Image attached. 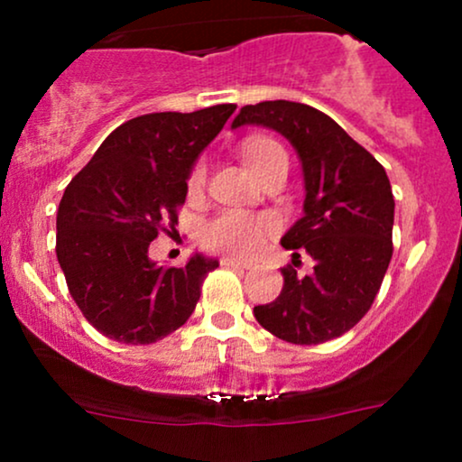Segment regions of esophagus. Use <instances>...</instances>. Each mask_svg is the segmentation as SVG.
I'll use <instances>...</instances> for the list:
<instances>
[{"mask_svg":"<svg viewBox=\"0 0 462 462\" xmlns=\"http://www.w3.org/2000/svg\"><path fill=\"white\" fill-rule=\"evenodd\" d=\"M221 264H224V267H232V269H249V267H252V263L236 261V258H224Z\"/></svg>","mask_w":462,"mask_h":462,"instance_id":"esophagus-1","label":"esophagus"}]
</instances>
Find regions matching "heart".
Listing matches in <instances>:
<instances>
[{"mask_svg":"<svg viewBox=\"0 0 462 462\" xmlns=\"http://www.w3.org/2000/svg\"><path fill=\"white\" fill-rule=\"evenodd\" d=\"M284 156V150L278 143L272 139H252L243 150V158L249 171L256 176L258 171L273 158ZM286 158V156H284ZM206 180V164L198 162L189 176V190L201 189ZM275 230V224L272 217L263 215H249L238 213V210H226L219 213L201 230V243L206 249L217 254H226V256L235 258H249L264 245L272 232Z\"/></svg>","mask_w":462,"mask_h":462,"instance_id":"b5f03b06","label":"heart"}]
</instances>
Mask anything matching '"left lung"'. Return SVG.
<instances>
[{"instance_id":"1","label":"left lung","mask_w":462,"mask_h":462,"mask_svg":"<svg viewBox=\"0 0 462 462\" xmlns=\"http://www.w3.org/2000/svg\"><path fill=\"white\" fill-rule=\"evenodd\" d=\"M264 125L291 141L304 169V217L282 247L312 258L300 278L284 267V286L272 304L254 306L264 330L295 346H319L352 330L367 315L393 256L395 201L384 167L337 121L312 106L261 102L243 106L232 121Z\"/></svg>"}]
</instances>
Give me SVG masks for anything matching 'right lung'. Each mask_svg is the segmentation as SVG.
<instances>
[{
  "label": "right lung",
  "instance_id": "add662e5",
  "mask_svg": "<svg viewBox=\"0 0 462 462\" xmlns=\"http://www.w3.org/2000/svg\"><path fill=\"white\" fill-rule=\"evenodd\" d=\"M236 104L195 113H152L110 132L58 206L56 256L69 293L95 330L150 346L193 315L206 275L201 254L184 267H158L147 249L178 224L187 178Z\"/></svg>",
  "mask_w": 462,
  "mask_h": 462
}]
</instances>
